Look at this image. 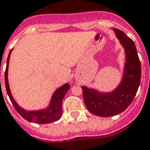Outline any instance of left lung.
Masks as SVG:
<instances>
[{
	"label": "left lung",
	"mask_w": 150,
	"mask_h": 150,
	"mask_svg": "<svg viewBox=\"0 0 150 150\" xmlns=\"http://www.w3.org/2000/svg\"><path fill=\"white\" fill-rule=\"evenodd\" d=\"M125 52V64L119 84L111 92H100L83 86V96L87 109L100 117H110L124 111L133 100L140 85L141 62L132 40L117 28H113Z\"/></svg>",
	"instance_id": "8db88e82"
}]
</instances>
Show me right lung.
I'll return each instance as SVG.
<instances>
[{
    "label": "right lung",
    "instance_id": "add662e5",
    "mask_svg": "<svg viewBox=\"0 0 150 150\" xmlns=\"http://www.w3.org/2000/svg\"><path fill=\"white\" fill-rule=\"evenodd\" d=\"M12 50H10L9 53V56L7 58V64H6V72H5V83H6V88L8 96L9 99L11 100L13 107L15 108L18 114L28 122H35L39 124H45V123H50V122L57 121L60 119L62 114V100L64 98L66 93L70 88L69 83H65L60 88H58L54 93L53 96L51 97V100L48 107L42 110H24L23 108L18 105L15 100L13 99V96L11 94V91L9 88V81H8V70H9V57ZM1 81V80H0Z\"/></svg>",
    "mask_w": 150,
    "mask_h": 150
}]
</instances>
